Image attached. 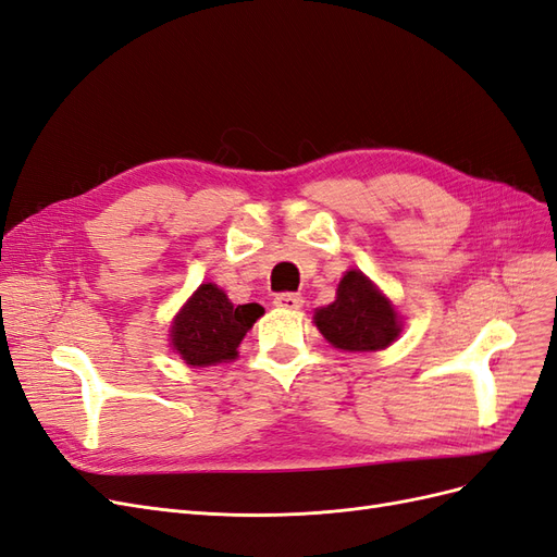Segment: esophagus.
Masks as SVG:
<instances>
[{
    "mask_svg": "<svg viewBox=\"0 0 557 557\" xmlns=\"http://www.w3.org/2000/svg\"><path fill=\"white\" fill-rule=\"evenodd\" d=\"M274 305L278 309L297 311V309H301V305H305V299H301V295H297V293H281L274 297Z\"/></svg>",
    "mask_w": 557,
    "mask_h": 557,
    "instance_id": "esophagus-1",
    "label": "esophagus"
}]
</instances>
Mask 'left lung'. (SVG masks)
<instances>
[{
    "instance_id": "8db88e82",
    "label": "left lung",
    "mask_w": 557,
    "mask_h": 557,
    "mask_svg": "<svg viewBox=\"0 0 557 557\" xmlns=\"http://www.w3.org/2000/svg\"><path fill=\"white\" fill-rule=\"evenodd\" d=\"M315 327L342 350H381L401 332L399 318L362 272L350 269L336 288L332 305L315 311Z\"/></svg>"
}]
</instances>
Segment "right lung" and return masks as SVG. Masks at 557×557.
Returning a JSON list of instances; mask_svg holds the SVG:
<instances>
[{"label":"right lung","instance_id":"1","mask_svg":"<svg viewBox=\"0 0 557 557\" xmlns=\"http://www.w3.org/2000/svg\"><path fill=\"white\" fill-rule=\"evenodd\" d=\"M264 313L260 305L234 307L213 283H201L172 325V346L193 367L237 358L244 334Z\"/></svg>","mask_w":557,"mask_h":557}]
</instances>
